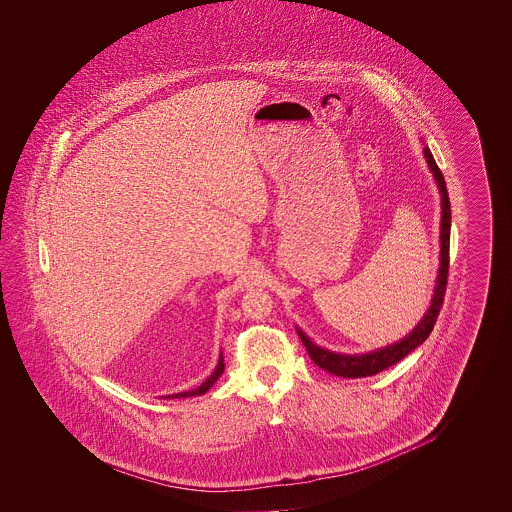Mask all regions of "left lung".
Segmentation results:
<instances>
[{
	"label": "left lung",
	"instance_id": "1",
	"mask_svg": "<svg viewBox=\"0 0 512 512\" xmlns=\"http://www.w3.org/2000/svg\"><path fill=\"white\" fill-rule=\"evenodd\" d=\"M424 155L426 161L430 165V171L434 173V179L438 183L439 195H441V226H439V270L438 278H436V288H434V297H432V305L426 311L424 319L412 329V333H408L402 341L382 347L378 351L372 353H363V355H341V353H333V351H325L321 347H317L301 329H297V335L301 339V343L305 345L311 361L319 368L335 374V376H343V378H363V376H372L388 366L396 365L398 361H402L404 357H408L416 347H420L432 333L436 321H438L439 309L443 305V295L447 288V272H449V230H451V207H449V197H447V187H445V179L443 173L439 171L438 163L432 155V151L428 147H424Z\"/></svg>",
	"mask_w": 512,
	"mask_h": 512
}]
</instances>
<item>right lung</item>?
I'll return each instance as SVG.
<instances>
[{
  "label": "right lung",
  "mask_w": 512,
  "mask_h": 512,
  "mask_svg": "<svg viewBox=\"0 0 512 512\" xmlns=\"http://www.w3.org/2000/svg\"><path fill=\"white\" fill-rule=\"evenodd\" d=\"M224 372V361H222V355H220L219 365L215 368V372L199 386V388H195V390H187V392H179V394H171V396H167V398H189V396H201V394H205L217 380L220 378V374Z\"/></svg>",
  "instance_id": "right-lung-1"
}]
</instances>
